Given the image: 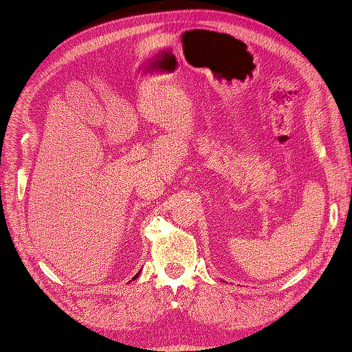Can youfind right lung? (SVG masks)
I'll use <instances>...</instances> for the list:
<instances>
[{"label": "right lung", "instance_id": "1", "mask_svg": "<svg viewBox=\"0 0 352 352\" xmlns=\"http://www.w3.org/2000/svg\"><path fill=\"white\" fill-rule=\"evenodd\" d=\"M140 273H141V272H138V273H136V274H135V278H133V279H132V280H135V279H136V278H138V276H140Z\"/></svg>", "mask_w": 352, "mask_h": 352}]
</instances>
